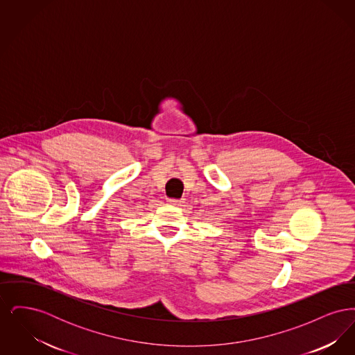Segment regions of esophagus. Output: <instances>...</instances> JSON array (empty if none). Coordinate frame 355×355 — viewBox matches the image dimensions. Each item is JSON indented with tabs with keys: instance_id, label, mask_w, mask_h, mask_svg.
Listing matches in <instances>:
<instances>
[{
	"instance_id": "obj_1",
	"label": "esophagus",
	"mask_w": 355,
	"mask_h": 355,
	"mask_svg": "<svg viewBox=\"0 0 355 355\" xmlns=\"http://www.w3.org/2000/svg\"><path fill=\"white\" fill-rule=\"evenodd\" d=\"M168 202L174 205V206H180L184 201H182V200H178V198H168Z\"/></svg>"
}]
</instances>
